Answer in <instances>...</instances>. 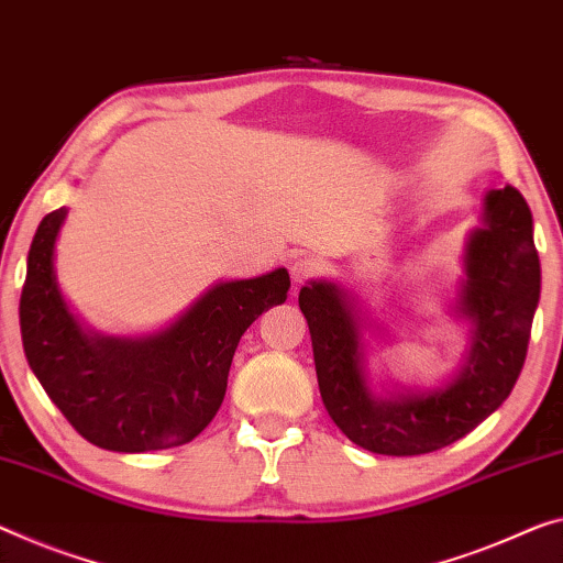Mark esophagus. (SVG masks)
Wrapping results in <instances>:
<instances>
[{
	"label": "esophagus",
	"instance_id": "esophagus-1",
	"mask_svg": "<svg viewBox=\"0 0 563 563\" xmlns=\"http://www.w3.org/2000/svg\"><path fill=\"white\" fill-rule=\"evenodd\" d=\"M314 272H317V262L311 256H299L289 264L291 282L297 284V287H299V284H305L309 276H314Z\"/></svg>",
	"mask_w": 563,
	"mask_h": 563
}]
</instances>
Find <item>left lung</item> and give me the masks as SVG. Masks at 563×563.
<instances>
[{
	"label": "left lung",
	"mask_w": 563,
	"mask_h": 563,
	"mask_svg": "<svg viewBox=\"0 0 563 563\" xmlns=\"http://www.w3.org/2000/svg\"><path fill=\"white\" fill-rule=\"evenodd\" d=\"M461 266L448 311L468 327V344L457 369L435 387L383 385V393H375L365 332L383 334H377L365 301L332 279L301 287L299 309L309 324L324 408L334 426L365 451H440L478 428L511 395L541 297L531 209L516 188L483 196L481 227L465 239Z\"/></svg>",
	"instance_id": "8db88e82"
}]
</instances>
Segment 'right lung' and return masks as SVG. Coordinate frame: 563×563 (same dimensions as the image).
I'll return each instance as SVG.
<instances>
[{
  "label": "right lung",
  "mask_w": 563,
  "mask_h": 563,
  "mask_svg": "<svg viewBox=\"0 0 563 563\" xmlns=\"http://www.w3.org/2000/svg\"><path fill=\"white\" fill-rule=\"evenodd\" d=\"M65 219V206L47 213L27 256L20 327L34 377L92 445L143 453L191 443L221 408L241 334L287 301L289 272L213 284L151 334H102L80 322L59 289Z\"/></svg>",
  "instance_id": "obj_1"
}]
</instances>
